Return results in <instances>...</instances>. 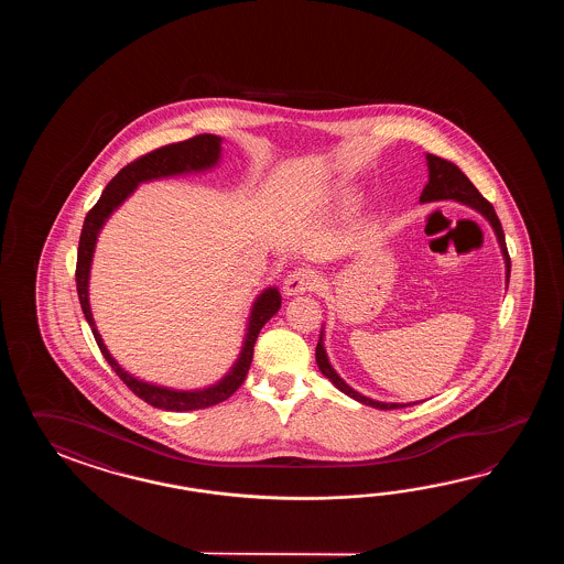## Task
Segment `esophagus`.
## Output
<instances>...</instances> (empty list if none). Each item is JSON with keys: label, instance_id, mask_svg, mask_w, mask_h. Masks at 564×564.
<instances>
[{"label": "esophagus", "instance_id": "esophagus-1", "mask_svg": "<svg viewBox=\"0 0 564 564\" xmlns=\"http://www.w3.org/2000/svg\"><path fill=\"white\" fill-rule=\"evenodd\" d=\"M318 284V280L314 276V272L306 270V268H296L294 272L288 274L284 280V294L286 296H296V294H304L311 292Z\"/></svg>", "mask_w": 564, "mask_h": 564}]
</instances>
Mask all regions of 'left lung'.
<instances>
[{
	"label": "left lung",
	"mask_w": 564,
	"mask_h": 564,
	"mask_svg": "<svg viewBox=\"0 0 564 564\" xmlns=\"http://www.w3.org/2000/svg\"><path fill=\"white\" fill-rule=\"evenodd\" d=\"M425 161H427L430 181H427V185L421 192L420 204H432V202L452 199V202H457V204L468 205L474 212H478L479 216L486 217L491 229H494V234H496V240H498L500 252L503 256L506 284H508L510 282V256H508V248H506L502 224H500V219L496 216L490 202H486L481 197V193L474 187V183L452 161H445L442 156L430 155V153L425 155ZM316 365H318V369H321L324 377L335 384L338 391H343L345 395L359 401L362 405H369V408L375 409H401L420 403V401L417 403H384V401H375L371 397L360 395L359 391H355L350 384L345 383L340 379V375L333 369L328 355L324 350V328L321 330V338H318V345H316Z\"/></svg>",
	"instance_id": "obj_1"
}]
</instances>
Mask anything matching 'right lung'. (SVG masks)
Segmentation results:
<instances>
[{
    "instance_id": "1",
    "label": "right lung",
    "mask_w": 564,
    "mask_h": 564,
    "mask_svg": "<svg viewBox=\"0 0 564 564\" xmlns=\"http://www.w3.org/2000/svg\"><path fill=\"white\" fill-rule=\"evenodd\" d=\"M221 137L217 134H197L187 141L181 143L167 144L161 147L149 155L141 156L132 161L131 165L120 169L119 173L110 180L107 189L100 195L95 207L86 214L85 226L78 241V260H76V288H78V299L80 306L85 312L86 323L90 324V330L96 338V345L100 352L105 355L108 365L112 371L119 375L122 383L131 389L132 393L141 397L149 405L163 411H195V409L212 408L238 391V387L243 383L248 369L252 365L253 345L256 338L260 335L264 326L282 304V296L276 286L265 288L258 299L253 300L252 311L248 316V328L241 343L240 355L236 362L217 383L204 387V389H171L163 384L149 383L139 377H134L129 371H124L115 357L108 352L107 345L102 336L96 328L93 311H90V300H88V282H90V265L95 258L96 240L100 229L105 228L108 217L112 216L120 205L124 204L127 197H131L132 192L147 181L165 180V177H177V175H189V173H204L209 169L217 167L221 161Z\"/></svg>"
}]
</instances>
